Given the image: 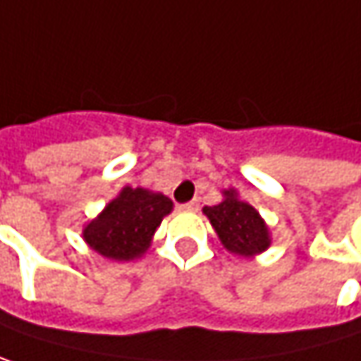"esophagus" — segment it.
I'll use <instances>...</instances> for the list:
<instances>
[{"mask_svg": "<svg viewBox=\"0 0 361 361\" xmlns=\"http://www.w3.org/2000/svg\"><path fill=\"white\" fill-rule=\"evenodd\" d=\"M181 209L183 211H198V200H190V202L181 204Z\"/></svg>", "mask_w": 361, "mask_h": 361, "instance_id": "esophagus-1", "label": "esophagus"}]
</instances>
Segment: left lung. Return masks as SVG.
<instances>
[{
  "mask_svg": "<svg viewBox=\"0 0 361 361\" xmlns=\"http://www.w3.org/2000/svg\"><path fill=\"white\" fill-rule=\"evenodd\" d=\"M204 214L211 219L223 246L238 256H252L267 250L269 229L260 214L247 202H242L233 190L225 192V200L214 207H204Z\"/></svg>",
  "mask_w": 361,
  "mask_h": 361,
  "instance_id": "8db88e82",
  "label": "left lung"
}]
</instances>
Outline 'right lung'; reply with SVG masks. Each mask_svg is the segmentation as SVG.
I'll use <instances>...</instances> for the list:
<instances>
[{
    "label": "right lung",
    "instance_id": "add662e5",
    "mask_svg": "<svg viewBox=\"0 0 361 361\" xmlns=\"http://www.w3.org/2000/svg\"><path fill=\"white\" fill-rule=\"evenodd\" d=\"M171 209L173 202L163 194L123 188L99 219L84 227V240L105 258L132 260L147 250L152 233Z\"/></svg>",
    "mask_w": 361,
    "mask_h": 361
}]
</instances>
